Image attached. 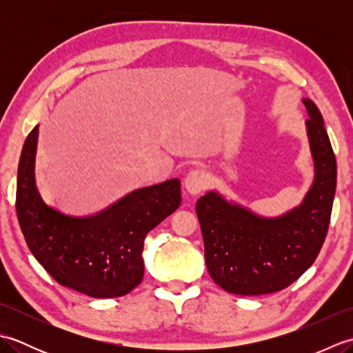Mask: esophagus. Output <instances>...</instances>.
Returning <instances> with one entry per match:
<instances>
[{
  "instance_id": "esophagus-1",
  "label": "esophagus",
  "mask_w": 353,
  "mask_h": 353,
  "mask_svg": "<svg viewBox=\"0 0 353 353\" xmlns=\"http://www.w3.org/2000/svg\"><path fill=\"white\" fill-rule=\"evenodd\" d=\"M185 190L188 191L191 196H199L201 191H205L209 185V177L205 171L194 170L188 176L185 177Z\"/></svg>"
}]
</instances>
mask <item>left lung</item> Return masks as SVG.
<instances>
[{
	"instance_id": "8db88e82",
	"label": "left lung",
	"mask_w": 353,
	"mask_h": 353,
	"mask_svg": "<svg viewBox=\"0 0 353 353\" xmlns=\"http://www.w3.org/2000/svg\"><path fill=\"white\" fill-rule=\"evenodd\" d=\"M306 137L314 181L301 205L277 216H264L229 200L216 190L197 200L208 272L232 294L259 296L297 281L325 243L336 188V161L325 121L310 99Z\"/></svg>"
}]
</instances>
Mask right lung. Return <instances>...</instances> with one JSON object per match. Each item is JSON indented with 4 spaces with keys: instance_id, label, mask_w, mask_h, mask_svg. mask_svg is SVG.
<instances>
[{
    "instance_id": "right-lung-1",
    "label": "right lung",
    "mask_w": 353,
    "mask_h": 353,
    "mask_svg": "<svg viewBox=\"0 0 353 353\" xmlns=\"http://www.w3.org/2000/svg\"><path fill=\"white\" fill-rule=\"evenodd\" d=\"M39 125L30 132L18 165L17 214L30 252L63 285L95 299L125 296L144 277L148 232L181 206V181L134 190L92 215H68L47 205L36 186Z\"/></svg>"
}]
</instances>
